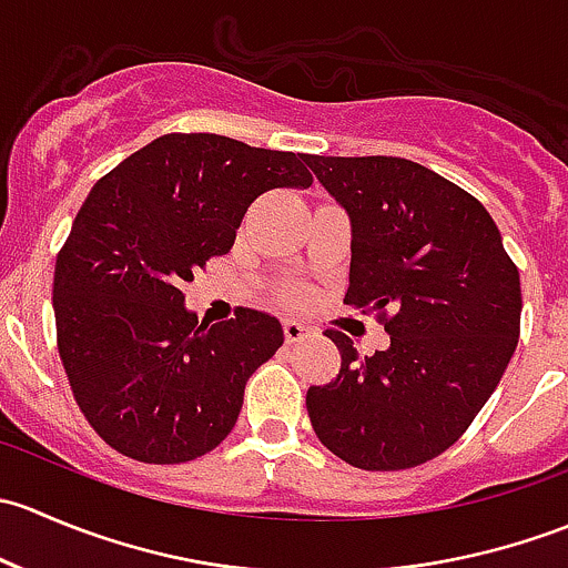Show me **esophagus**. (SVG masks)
<instances>
[{"instance_id": "obj_1", "label": "esophagus", "mask_w": 568, "mask_h": 568, "mask_svg": "<svg viewBox=\"0 0 568 568\" xmlns=\"http://www.w3.org/2000/svg\"><path fill=\"white\" fill-rule=\"evenodd\" d=\"M307 326L300 324V321L294 318H285L283 321V335H285V343H300L302 337H307Z\"/></svg>"}]
</instances>
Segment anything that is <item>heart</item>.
I'll use <instances>...</instances> for the list:
<instances>
[{"mask_svg":"<svg viewBox=\"0 0 568 568\" xmlns=\"http://www.w3.org/2000/svg\"><path fill=\"white\" fill-rule=\"evenodd\" d=\"M274 296H277L280 302H294L300 300V288H296L294 283H283L277 291H274Z\"/></svg>","mask_w":568,"mask_h":568,"instance_id":"heart-1","label":"heart"}]
</instances>
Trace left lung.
<instances>
[{
  "label": "left lung",
  "instance_id": "8db88e82",
  "mask_svg": "<svg viewBox=\"0 0 568 568\" xmlns=\"http://www.w3.org/2000/svg\"><path fill=\"white\" fill-rule=\"evenodd\" d=\"M352 220L346 305L376 313L390 348L341 352L329 385L307 390L324 448L359 469H409L475 420L519 341V268L469 192L398 156H307Z\"/></svg>",
  "mask_w": 568,
  "mask_h": 568
}]
</instances>
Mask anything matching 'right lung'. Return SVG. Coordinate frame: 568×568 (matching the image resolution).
<instances>
[{
    "label": "right lung",
    "mask_w": 568,
    "mask_h": 568,
    "mask_svg": "<svg viewBox=\"0 0 568 568\" xmlns=\"http://www.w3.org/2000/svg\"><path fill=\"white\" fill-rule=\"evenodd\" d=\"M305 159L220 134H164L90 189L51 300L73 398L109 448L181 464L236 426L247 379L283 346V326L250 307L197 324L181 288L231 252L257 194L311 186Z\"/></svg>",
    "instance_id": "1"
}]
</instances>
